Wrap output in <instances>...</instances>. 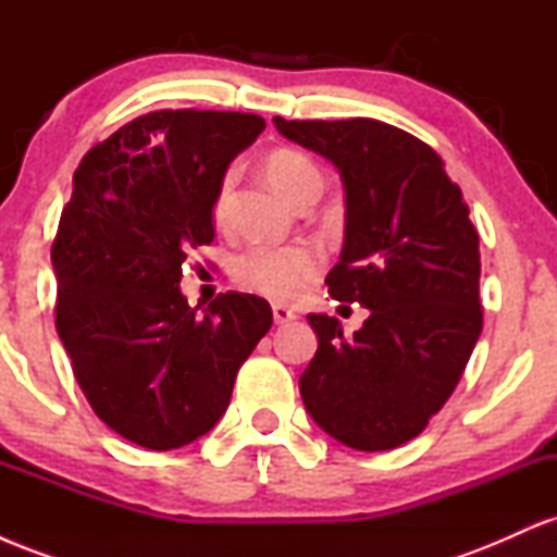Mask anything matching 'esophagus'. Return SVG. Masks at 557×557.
<instances>
[{"label": "esophagus", "instance_id": "34e87169", "mask_svg": "<svg viewBox=\"0 0 557 557\" xmlns=\"http://www.w3.org/2000/svg\"><path fill=\"white\" fill-rule=\"evenodd\" d=\"M272 317H274V324H287V322H293V319H296V311L287 309V306H283V304H274L272 306Z\"/></svg>", "mask_w": 557, "mask_h": 557}]
</instances>
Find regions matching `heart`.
<instances>
[{
    "instance_id": "heart-1",
    "label": "heart",
    "mask_w": 557,
    "mask_h": 557,
    "mask_svg": "<svg viewBox=\"0 0 557 557\" xmlns=\"http://www.w3.org/2000/svg\"><path fill=\"white\" fill-rule=\"evenodd\" d=\"M264 172L274 188L290 203H298L304 196L322 190L324 185L314 159L296 149L272 151L264 159ZM235 181H238V172L227 170L216 188L212 207L216 225H222L230 216ZM317 272L319 253L309 246H251L233 264V277L238 280V285L274 300L298 298Z\"/></svg>"
}]
</instances>
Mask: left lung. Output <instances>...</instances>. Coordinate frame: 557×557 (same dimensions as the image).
<instances>
[{
    "label": "left lung",
    "instance_id": "1",
    "mask_svg": "<svg viewBox=\"0 0 557 557\" xmlns=\"http://www.w3.org/2000/svg\"><path fill=\"white\" fill-rule=\"evenodd\" d=\"M274 127L341 172L345 240L324 283L369 309L354 337L335 317L309 314L319 348L300 398L337 443L393 450L445 406L482 332L469 207L437 151L400 127L369 117H274Z\"/></svg>",
    "mask_w": 557,
    "mask_h": 557
}]
</instances>
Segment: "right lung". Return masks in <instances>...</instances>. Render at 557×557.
<instances>
[{
	"label": "right lung",
	"instance_id": "add662e5",
	"mask_svg": "<svg viewBox=\"0 0 557 557\" xmlns=\"http://www.w3.org/2000/svg\"><path fill=\"white\" fill-rule=\"evenodd\" d=\"M264 125L246 112H149L75 170L52 243L57 335L96 417L149 450L212 430L272 327L259 296L222 293L198 314L181 293L188 251L214 240L222 175Z\"/></svg>",
	"mask_w": 557,
	"mask_h": 557
}]
</instances>
